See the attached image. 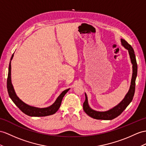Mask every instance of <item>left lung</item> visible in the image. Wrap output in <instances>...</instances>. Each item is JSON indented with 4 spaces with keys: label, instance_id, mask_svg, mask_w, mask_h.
<instances>
[{
    "label": "left lung",
    "instance_id": "left-lung-1",
    "mask_svg": "<svg viewBox=\"0 0 146 146\" xmlns=\"http://www.w3.org/2000/svg\"><path fill=\"white\" fill-rule=\"evenodd\" d=\"M121 41L122 45L124 48L128 50L129 54L130 56L131 61L133 64V76L132 79H131V83L130 88L129 92L125 96V97L122 100V102L118 104L115 107L113 108L108 110L107 111L101 112V111H97L91 109L88 104L87 101V97L86 94H85V100L83 104V108L84 111L87 113V114L90 116L92 118L97 119H104V120H111L116 118L121 114L122 112L126 108L127 106L133 100V98L135 92V86H136V79L137 76V62L136 59V56H135L134 51L131 46L125 41L123 39L121 40Z\"/></svg>",
    "mask_w": 146,
    "mask_h": 146
}]
</instances>
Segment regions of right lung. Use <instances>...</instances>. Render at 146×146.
Here are the masks:
<instances>
[{"instance_id": "1", "label": "right lung", "mask_w": 146, "mask_h": 146, "mask_svg": "<svg viewBox=\"0 0 146 146\" xmlns=\"http://www.w3.org/2000/svg\"><path fill=\"white\" fill-rule=\"evenodd\" d=\"M13 54L11 57V59H10V61L9 63L8 77L7 81V90L10 98L12 99V100L14 104L16 105V106H17V107L19 108L21 111L24 113L25 114H26L30 116H46L54 114V113L59 110L60 106L61 105L62 100L64 96L67 92L69 91V88L63 91L61 94V95L58 97V98L56 99V100L55 101L54 104L51 106H49V107L39 108L25 104L24 102L20 100L19 98L17 96L11 82V60L13 58Z\"/></svg>"}]
</instances>
